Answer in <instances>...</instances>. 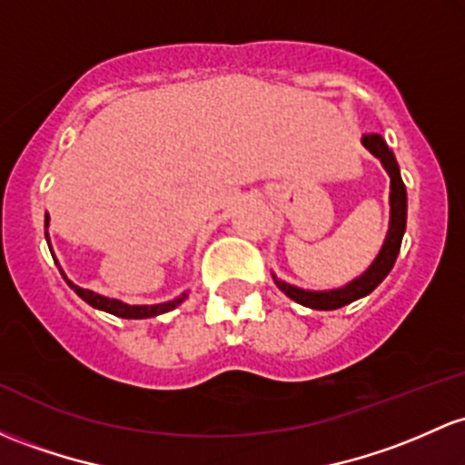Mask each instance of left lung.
Wrapping results in <instances>:
<instances>
[{
    "instance_id": "left-lung-1",
    "label": "left lung",
    "mask_w": 465,
    "mask_h": 465,
    "mask_svg": "<svg viewBox=\"0 0 465 465\" xmlns=\"http://www.w3.org/2000/svg\"><path fill=\"white\" fill-rule=\"evenodd\" d=\"M361 145L371 152L375 158H380L381 167L386 170V174L391 178V221H389V232H386L384 244H381L380 253H377L371 267L364 273L357 275V278L346 282L344 287L338 289H324V291H313V289H302L295 287V284L284 282L278 275H273V282L278 284V289L282 291L287 298L293 302L302 304V307L315 309V311H333L344 307V304L355 302V300L364 298L371 291L380 287L381 280L391 273L392 264H395L397 253H400L401 238L406 232V212H408V198H406V185L401 181L400 165H397V158L392 154V150L386 145V141L380 134H366L361 136Z\"/></svg>"
}]
</instances>
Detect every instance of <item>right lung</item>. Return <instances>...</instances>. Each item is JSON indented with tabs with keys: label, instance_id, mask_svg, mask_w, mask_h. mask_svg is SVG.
<instances>
[{
	"label": "right lung",
	"instance_id": "add662e5",
	"mask_svg": "<svg viewBox=\"0 0 465 465\" xmlns=\"http://www.w3.org/2000/svg\"><path fill=\"white\" fill-rule=\"evenodd\" d=\"M48 224H50V216H48V213H45V241H48V247H50ZM50 252H53V249H50ZM54 262H57V260H54ZM57 267H59V262H57ZM59 272H61V275H64L65 282H68V287L74 289V293L79 295V298L84 300V302H88L90 307H94V309H99V311H105V313L116 315V318H125V320L156 318V315L167 313V311L176 309L178 304H181L183 300L187 298V291H183V293L178 295V298L167 300V302H158V304H127V302H121V300H116V298H108V295L94 293V291H90V289L76 287L73 280H68V275L64 273V269L59 267Z\"/></svg>",
	"mask_w": 465,
	"mask_h": 465
}]
</instances>
